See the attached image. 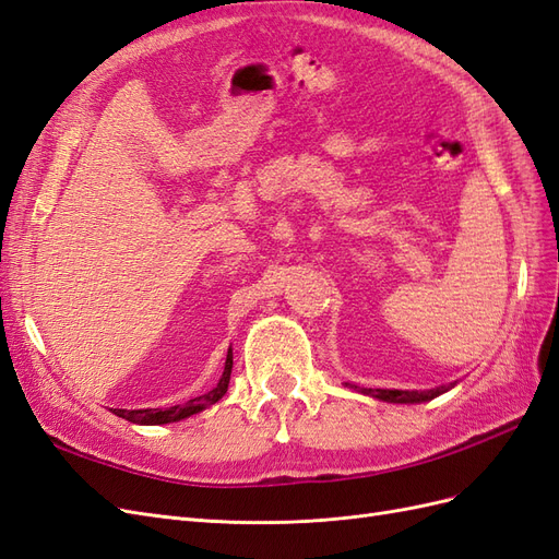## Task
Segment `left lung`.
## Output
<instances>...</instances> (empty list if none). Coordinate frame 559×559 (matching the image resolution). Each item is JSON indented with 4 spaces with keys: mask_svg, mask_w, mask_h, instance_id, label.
<instances>
[{
    "mask_svg": "<svg viewBox=\"0 0 559 559\" xmlns=\"http://www.w3.org/2000/svg\"><path fill=\"white\" fill-rule=\"evenodd\" d=\"M347 386L357 389V384H349L345 382ZM452 386V384H450ZM450 386H438V389H429V392H405V389H361L364 394H370L376 396L380 401H386V403H419V401H429V399H436L438 394L448 392Z\"/></svg>",
    "mask_w": 559,
    "mask_h": 559,
    "instance_id": "left-lung-1",
    "label": "left lung"
}]
</instances>
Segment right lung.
Here are the masks:
<instances>
[{"instance_id": "obj_1", "label": "right lung", "mask_w": 559, "mask_h": 559, "mask_svg": "<svg viewBox=\"0 0 559 559\" xmlns=\"http://www.w3.org/2000/svg\"><path fill=\"white\" fill-rule=\"evenodd\" d=\"M230 370H233V349H228L224 376H222V380H218V384L212 389V392L202 394V396H195V399L186 401L181 405H173V408H144V411L114 408L111 413L128 419V421H132V425H167V421H179L183 417H191V415H195L200 411H205L207 405H214L218 399H224V394L228 392Z\"/></svg>"}]
</instances>
